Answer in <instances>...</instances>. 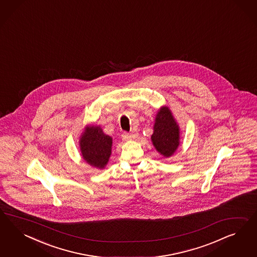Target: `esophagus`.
I'll return each mask as SVG.
<instances>
[{"label": "esophagus", "mask_w": 257, "mask_h": 257, "mask_svg": "<svg viewBox=\"0 0 257 257\" xmlns=\"http://www.w3.org/2000/svg\"><path fill=\"white\" fill-rule=\"evenodd\" d=\"M121 137H122V140H125V141H129V140H132L134 139V137L129 133H123Z\"/></svg>", "instance_id": "esophagus-1"}]
</instances>
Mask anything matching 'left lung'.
Masks as SVG:
<instances>
[{
	"label": "left lung",
	"mask_w": 257,
	"mask_h": 257,
	"mask_svg": "<svg viewBox=\"0 0 257 257\" xmlns=\"http://www.w3.org/2000/svg\"><path fill=\"white\" fill-rule=\"evenodd\" d=\"M152 142L158 153L165 157L172 156L180 144L179 125L175 121L171 110L167 106L157 112L154 125Z\"/></svg>",
	"instance_id": "8db88e82"
}]
</instances>
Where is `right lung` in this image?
Masks as SVG:
<instances>
[{
  "instance_id": "obj_1",
  "label": "right lung",
  "mask_w": 257,
  "mask_h": 257,
  "mask_svg": "<svg viewBox=\"0 0 257 257\" xmlns=\"http://www.w3.org/2000/svg\"><path fill=\"white\" fill-rule=\"evenodd\" d=\"M79 143L86 163L100 170L106 166L111 156L112 138L102 132L100 126H86Z\"/></svg>"
}]
</instances>
